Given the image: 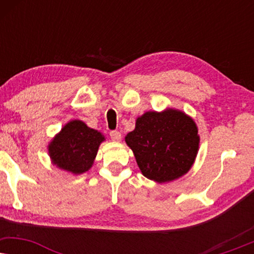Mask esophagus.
Here are the masks:
<instances>
[{
    "label": "esophagus",
    "instance_id": "1",
    "mask_svg": "<svg viewBox=\"0 0 254 254\" xmlns=\"http://www.w3.org/2000/svg\"><path fill=\"white\" fill-rule=\"evenodd\" d=\"M110 136L113 141H120L121 140V134H120V131H118V130H111L110 131Z\"/></svg>",
    "mask_w": 254,
    "mask_h": 254
}]
</instances>
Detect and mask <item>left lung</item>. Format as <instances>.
<instances>
[{
  "label": "left lung",
  "mask_w": 254,
  "mask_h": 254,
  "mask_svg": "<svg viewBox=\"0 0 254 254\" xmlns=\"http://www.w3.org/2000/svg\"><path fill=\"white\" fill-rule=\"evenodd\" d=\"M125 141L142 175L157 183L178 179L192 168L200 137L192 118L182 111L145 112Z\"/></svg>",
  "instance_id": "left-lung-1"
}]
</instances>
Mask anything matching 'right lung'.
I'll use <instances>...</instances> for the list:
<instances>
[{"label": "right lung", "instance_id": "right-lung-1", "mask_svg": "<svg viewBox=\"0 0 254 254\" xmlns=\"http://www.w3.org/2000/svg\"><path fill=\"white\" fill-rule=\"evenodd\" d=\"M104 140L100 131L88 127L81 120H72L51 141L48 154L58 168L81 175L92 166Z\"/></svg>", "mask_w": 254, "mask_h": 254}]
</instances>
